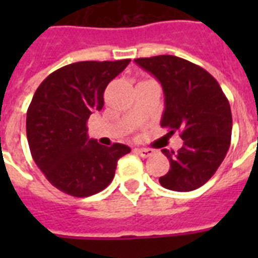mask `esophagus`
Listing matches in <instances>:
<instances>
[{"label": "esophagus", "instance_id": "34e87169", "mask_svg": "<svg viewBox=\"0 0 258 258\" xmlns=\"http://www.w3.org/2000/svg\"><path fill=\"white\" fill-rule=\"evenodd\" d=\"M135 151H137V153L139 154L142 158H149V157H151L154 153H155V151L151 149H135Z\"/></svg>", "mask_w": 258, "mask_h": 258}]
</instances>
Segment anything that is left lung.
<instances>
[{
  "label": "left lung",
  "instance_id": "obj_1",
  "mask_svg": "<svg viewBox=\"0 0 258 258\" xmlns=\"http://www.w3.org/2000/svg\"><path fill=\"white\" fill-rule=\"evenodd\" d=\"M159 80L165 93L161 125L179 131L183 146L162 150L170 170L159 183L174 191H191L208 182L230 147L232 111L220 84L208 71L184 58L161 54L135 58Z\"/></svg>",
  "mask_w": 258,
  "mask_h": 258
}]
</instances>
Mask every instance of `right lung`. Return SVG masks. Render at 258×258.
I'll list each match as a JSON object with an SVG mask.
<instances>
[{"label": "right lung", "mask_w": 258, "mask_h": 258, "mask_svg": "<svg viewBox=\"0 0 258 258\" xmlns=\"http://www.w3.org/2000/svg\"><path fill=\"white\" fill-rule=\"evenodd\" d=\"M79 61L54 71L38 86L26 112L30 154L60 191L84 198L104 190L128 146L99 145L88 138L89 115L104 105L103 93L130 64Z\"/></svg>", "instance_id": "1"}]
</instances>
